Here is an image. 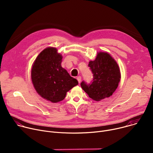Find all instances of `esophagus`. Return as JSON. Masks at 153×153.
Segmentation results:
<instances>
[{"mask_svg":"<svg viewBox=\"0 0 153 153\" xmlns=\"http://www.w3.org/2000/svg\"><path fill=\"white\" fill-rule=\"evenodd\" d=\"M77 80L78 82L80 83V82H81V77H80V76H78V77H77Z\"/></svg>","mask_w":153,"mask_h":153,"instance_id":"obj_1","label":"esophagus"}]
</instances>
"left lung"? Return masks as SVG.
I'll use <instances>...</instances> for the list:
<instances>
[{
  "label": "left lung",
  "mask_w": 153,
  "mask_h": 153,
  "mask_svg": "<svg viewBox=\"0 0 153 153\" xmlns=\"http://www.w3.org/2000/svg\"><path fill=\"white\" fill-rule=\"evenodd\" d=\"M88 67L93 74V79L89 85L85 82L81 83L84 91L96 101L112 96L121 78L119 67L114 58L106 52H99L96 59L89 62Z\"/></svg>",
  "instance_id": "1"
}]
</instances>
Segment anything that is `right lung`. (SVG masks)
<instances>
[{"label":"right lung","mask_w":153,"mask_h":153,"mask_svg":"<svg viewBox=\"0 0 153 153\" xmlns=\"http://www.w3.org/2000/svg\"><path fill=\"white\" fill-rule=\"evenodd\" d=\"M62 56L54 47H48L37 56L31 68V80L37 93L52 103L63 100L67 93L78 85L62 67Z\"/></svg>","instance_id":"1"}]
</instances>
